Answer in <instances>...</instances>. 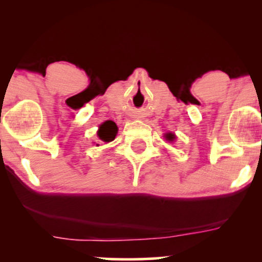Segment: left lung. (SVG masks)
I'll return each instance as SVG.
<instances>
[{
	"mask_svg": "<svg viewBox=\"0 0 262 262\" xmlns=\"http://www.w3.org/2000/svg\"><path fill=\"white\" fill-rule=\"evenodd\" d=\"M173 139H175V135H173V134H171V133L166 134V140H169V141H172Z\"/></svg>",
	"mask_w": 262,
	"mask_h": 262,
	"instance_id": "obj_1",
	"label": "left lung"
}]
</instances>
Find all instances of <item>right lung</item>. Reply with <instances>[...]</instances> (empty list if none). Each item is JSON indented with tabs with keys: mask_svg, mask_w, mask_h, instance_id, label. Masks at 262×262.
<instances>
[{
	"mask_svg": "<svg viewBox=\"0 0 262 262\" xmlns=\"http://www.w3.org/2000/svg\"><path fill=\"white\" fill-rule=\"evenodd\" d=\"M117 132H118V128H117L116 123L112 121H106L100 125L97 135L102 141H104V143H110V141L114 140V138H116L117 135ZM96 145L98 146V144H96Z\"/></svg>",
	"mask_w": 262,
	"mask_h": 262,
	"instance_id": "add662e5",
	"label": "right lung"
}]
</instances>
